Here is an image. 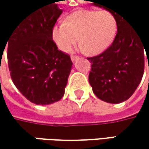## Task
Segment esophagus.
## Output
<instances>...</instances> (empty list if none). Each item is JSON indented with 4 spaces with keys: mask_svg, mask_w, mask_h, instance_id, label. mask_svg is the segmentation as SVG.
<instances>
[{
    "mask_svg": "<svg viewBox=\"0 0 149 149\" xmlns=\"http://www.w3.org/2000/svg\"><path fill=\"white\" fill-rule=\"evenodd\" d=\"M71 58H72V61H74V60L78 58V56H77V55H71Z\"/></svg>",
    "mask_w": 149,
    "mask_h": 149,
    "instance_id": "esophagus-1",
    "label": "esophagus"
}]
</instances>
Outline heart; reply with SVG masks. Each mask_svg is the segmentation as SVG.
<instances>
[{"mask_svg": "<svg viewBox=\"0 0 149 149\" xmlns=\"http://www.w3.org/2000/svg\"><path fill=\"white\" fill-rule=\"evenodd\" d=\"M116 32V20L108 10L80 9L67 16L52 29V39L63 52L77 41L89 54H99L111 43Z\"/></svg>", "mask_w": 149, "mask_h": 149, "instance_id": "b5f03b06", "label": "heart"}]
</instances>
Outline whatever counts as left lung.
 <instances>
[{"instance_id":"left-lung-1","label":"left lung","mask_w":149,"mask_h":149,"mask_svg":"<svg viewBox=\"0 0 149 149\" xmlns=\"http://www.w3.org/2000/svg\"><path fill=\"white\" fill-rule=\"evenodd\" d=\"M94 5L113 14L116 20L117 33L112 44L104 52L87 58L91 63L89 82L99 99L109 104H119L133 95L141 81L144 72V49L148 58L149 39L131 26L112 7L109 9V7L105 8L101 2H94Z\"/></svg>"}]
</instances>
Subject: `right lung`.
I'll return each instance as SVG.
<instances>
[{
	"instance_id": "1",
	"label": "right lung",
	"mask_w": 149,
	"mask_h": 149,
	"mask_svg": "<svg viewBox=\"0 0 149 149\" xmlns=\"http://www.w3.org/2000/svg\"><path fill=\"white\" fill-rule=\"evenodd\" d=\"M61 14L54 2L37 9L17 24L6 43L13 83L37 105L59 101L71 72L70 55L58 50L52 40V29Z\"/></svg>"
}]
</instances>
